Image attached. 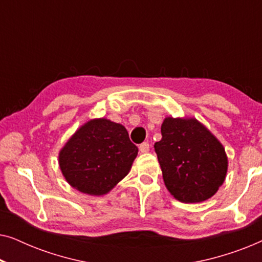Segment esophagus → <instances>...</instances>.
<instances>
[{
    "instance_id": "esophagus-1",
    "label": "esophagus",
    "mask_w": 262,
    "mask_h": 262,
    "mask_svg": "<svg viewBox=\"0 0 262 262\" xmlns=\"http://www.w3.org/2000/svg\"><path fill=\"white\" fill-rule=\"evenodd\" d=\"M149 150H150V145H149V143H148V142L142 143V144L139 145V151H141L142 154H146V152H149Z\"/></svg>"
}]
</instances>
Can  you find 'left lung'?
<instances>
[{
	"mask_svg": "<svg viewBox=\"0 0 262 262\" xmlns=\"http://www.w3.org/2000/svg\"><path fill=\"white\" fill-rule=\"evenodd\" d=\"M154 148L164 185L181 203H202L216 194L228 171L222 143L195 118L167 117Z\"/></svg>",
	"mask_w": 262,
	"mask_h": 262,
	"instance_id": "8db88e82",
	"label": "left lung"
}]
</instances>
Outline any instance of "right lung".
Here are the masks:
<instances>
[{
  "label": "right lung",
  "mask_w": 262,
  "mask_h": 262,
  "mask_svg": "<svg viewBox=\"0 0 262 262\" xmlns=\"http://www.w3.org/2000/svg\"><path fill=\"white\" fill-rule=\"evenodd\" d=\"M137 154L123 125L99 118L77 128L60 149L58 162L71 187L99 196L126 177Z\"/></svg>",
  "instance_id": "right-lung-1"
}]
</instances>
